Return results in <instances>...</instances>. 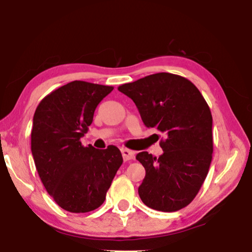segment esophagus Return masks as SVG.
Wrapping results in <instances>:
<instances>
[{
	"mask_svg": "<svg viewBox=\"0 0 252 252\" xmlns=\"http://www.w3.org/2000/svg\"><path fill=\"white\" fill-rule=\"evenodd\" d=\"M121 152H122V155H123L124 161L132 160V158H135V153L132 152V150L128 149V148H122V149H121Z\"/></svg>",
	"mask_w": 252,
	"mask_h": 252,
	"instance_id": "1",
	"label": "esophagus"
}]
</instances>
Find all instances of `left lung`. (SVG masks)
Returning <instances> with one entry per match:
<instances>
[{
    "label": "left lung",
    "instance_id": "8db88e82",
    "mask_svg": "<svg viewBox=\"0 0 252 252\" xmlns=\"http://www.w3.org/2000/svg\"><path fill=\"white\" fill-rule=\"evenodd\" d=\"M118 90L134 100L144 126L164 132L158 158L136 155L146 169L138 194L144 205L175 212L192 202L209 173L213 153L212 115L198 88L178 74H150Z\"/></svg>",
    "mask_w": 252,
    "mask_h": 252
}]
</instances>
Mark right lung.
<instances>
[{
	"label": "right lung",
	"instance_id": "obj_1",
	"mask_svg": "<svg viewBox=\"0 0 252 252\" xmlns=\"http://www.w3.org/2000/svg\"><path fill=\"white\" fill-rule=\"evenodd\" d=\"M112 90L74 80L47 94L34 114L31 144L36 170L48 194L68 212L98 209L123 163L116 146L99 150L80 142L97 105Z\"/></svg>",
	"mask_w": 252,
	"mask_h": 252
}]
</instances>
